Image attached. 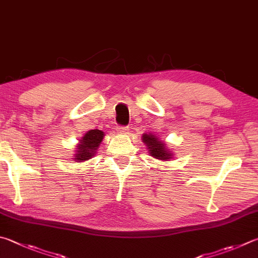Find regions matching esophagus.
Here are the masks:
<instances>
[{
    "label": "esophagus",
    "mask_w": 258,
    "mask_h": 258,
    "mask_svg": "<svg viewBox=\"0 0 258 258\" xmlns=\"http://www.w3.org/2000/svg\"><path fill=\"white\" fill-rule=\"evenodd\" d=\"M116 130H117V132L118 133H120V134H126L128 132V127H126V126H117L116 127Z\"/></svg>",
    "instance_id": "obj_1"
}]
</instances>
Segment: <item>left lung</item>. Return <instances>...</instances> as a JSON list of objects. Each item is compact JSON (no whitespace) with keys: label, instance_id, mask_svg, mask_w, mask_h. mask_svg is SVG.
<instances>
[{"label":"left lung","instance_id":"left-lung-1","mask_svg":"<svg viewBox=\"0 0 258 258\" xmlns=\"http://www.w3.org/2000/svg\"><path fill=\"white\" fill-rule=\"evenodd\" d=\"M143 142L145 145H148L149 152L152 157L160 159V160H167V159L171 158L170 151H167L165 145L160 141H158V139L151 134H144L142 137Z\"/></svg>","mask_w":258,"mask_h":258}]
</instances>
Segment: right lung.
Returning a JSON list of instances; mask_svg holds the SVG:
<instances>
[{
	"instance_id": "add662e5",
	"label": "right lung",
	"mask_w": 258,
	"mask_h": 258,
	"mask_svg": "<svg viewBox=\"0 0 258 258\" xmlns=\"http://www.w3.org/2000/svg\"><path fill=\"white\" fill-rule=\"evenodd\" d=\"M104 132L100 130H91L84 135L81 140V144L78 147V153L76 154V160L84 161L93 157L96 153L98 145L102 141Z\"/></svg>"
}]
</instances>
